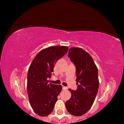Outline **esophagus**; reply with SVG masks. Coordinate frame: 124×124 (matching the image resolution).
<instances>
[{"instance_id":"esophagus-1","label":"esophagus","mask_w":124,"mask_h":124,"mask_svg":"<svg viewBox=\"0 0 124 124\" xmlns=\"http://www.w3.org/2000/svg\"><path fill=\"white\" fill-rule=\"evenodd\" d=\"M62 89L63 90H67V87H66V86H62Z\"/></svg>"}]
</instances>
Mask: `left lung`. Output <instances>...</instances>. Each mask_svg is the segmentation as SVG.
<instances>
[{"label": "left lung", "instance_id": "obj_1", "mask_svg": "<svg viewBox=\"0 0 124 124\" xmlns=\"http://www.w3.org/2000/svg\"><path fill=\"white\" fill-rule=\"evenodd\" d=\"M68 57L76 67L78 88L69 89L72 96L66 107L70 114L79 116L91 108L95 100L99 87L98 69L91 56L81 48L71 47Z\"/></svg>", "mask_w": 124, "mask_h": 124}]
</instances>
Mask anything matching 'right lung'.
Segmentation results:
<instances>
[{
	"label": "right lung",
	"mask_w": 124,
	"mask_h": 124,
	"mask_svg": "<svg viewBox=\"0 0 124 124\" xmlns=\"http://www.w3.org/2000/svg\"><path fill=\"white\" fill-rule=\"evenodd\" d=\"M68 50L64 46H51L41 50L35 56L27 74V92L30 104L39 116L49 115L54 109L57 96L62 90L61 85L48 84L56 61Z\"/></svg>",
	"instance_id": "1"
}]
</instances>
